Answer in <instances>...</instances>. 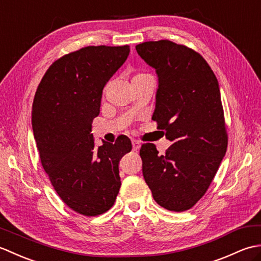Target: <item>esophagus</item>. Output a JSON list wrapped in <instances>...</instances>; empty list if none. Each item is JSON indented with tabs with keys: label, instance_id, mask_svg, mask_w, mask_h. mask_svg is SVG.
Segmentation results:
<instances>
[{
	"label": "esophagus",
	"instance_id": "obj_1",
	"mask_svg": "<svg viewBox=\"0 0 261 261\" xmlns=\"http://www.w3.org/2000/svg\"><path fill=\"white\" fill-rule=\"evenodd\" d=\"M141 147V143L138 141V140H132V149H134L135 151H138Z\"/></svg>",
	"mask_w": 261,
	"mask_h": 261
}]
</instances>
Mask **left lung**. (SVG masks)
Masks as SVG:
<instances>
[{
  "instance_id": "left-lung-1",
  "label": "left lung",
  "mask_w": 261,
  "mask_h": 261,
  "mask_svg": "<svg viewBox=\"0 0 261 261\" xmlns=\"http://www.w3.org/2000/svg\"><path fill=\"white\" fill-rule=\"evenodd\" d=\"M156 69L152 120L173 141L165 154L153 143L140 149L142 174L153 199L174 212L193 207L206 193L228 147L218 80L201 55L169 40L136 46Z\"/></svg>"
}]
</instances>
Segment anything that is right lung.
Masks as SVG:
<instances>
[{
  "instance_id": "1",
  "label": "right lung",
  "mask_w": 261,
  "mask_h": 261,
  "mask_svg": "<svg viewBox=\"0 0 261 261\" xmlns=\"http://www.w3.org/2000/svg\"><path fill=\"white\" fill-rule=\"evenodd\" d=\"M129 46H88L48 68L32 104V130L55 191L75 212L96 216L113 206L119 163L132 149L127 137L95 147L91 134L105 84L126 60Z\"/></svg>"
}]
</instances>
